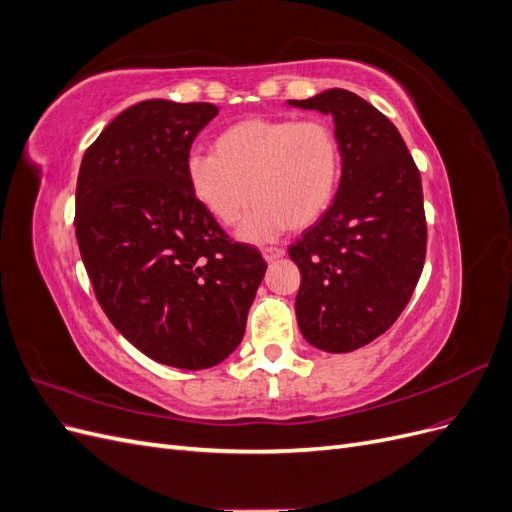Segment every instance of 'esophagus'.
Here are the masks:
<instances>
[{"label": "esophagus", "mask_w": 512, "mask_h": 512, "mask_svg": "<svg viewBox=\"0 0 512 512\" xmlns=\"http://www.w3.org/2000/svg\"><path fill=\"white\" fill-rule=\"evenodd\" d=\"M284 256H286V252L282 250V247H265V250H262V258H265L267 262L280 260V258H284Z\"/></svg>", "instance_id": "esophagus-1"}]
</instances>
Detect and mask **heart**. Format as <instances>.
<instances>
[{
    "label": "heart",
    "instance_id": "b5f03b06",
    "mask_svg": "<svg viewBox=\"0 0 512 512\" xmlns=\"http://www.w3.org/2000/svg\"><path fill=\"white\" fill-rule=\"evenodd\" d=\"M342 147L322 119L247 117L213 138V151H192L185 177L209 215L239 228L245 241H267L286 228L305 230L327 213L342 183Z\"/></svg>",
    "mask_w": 512,
    "mask_h": 512
}]
</instances>
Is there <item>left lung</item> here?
Returning <instances> with one entry per match:
<instances>
[{
	"label": "left lung",
	"mask_w": 512,
	"mask_h": 512,
	"mask_svg": "<svg viewBox=\"0 0 512 512\" xmlns=\"http://www.w3.org/2000/svg\"><path fill=\"white\" fill-rule=\"evenodd\" d=\"M288 106L331 115L342 183L331 209L288 247L301 271V335L342 354L374 342L404 312L423 271V185L399 130L376 106L327 89Z\"/></svg>",
	"instance_id": "8db88e82"
}]
</instances>
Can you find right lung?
I'll return each instance as SVG.
<instances>
[{
  "label": "right lung",
  "mask_w": 512,
  "mask_h": 512,
  "mask_svg": "<svg viewBox=\"0 0 512 512\" xmlns=\"http://www.w3.org/2000/svg\"><path fill=\"white\" fill-rule=\"evenodd\" d=\"M218 115L145 100L91 145L76 181V241L113 327L149 359L209 369L237 350L267 262L232 243L194 198L185 160Z\"/></svg>",
  "instance_id": "1"
}]
</instances>
